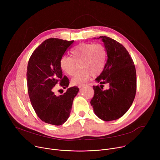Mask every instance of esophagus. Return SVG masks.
Wrapping results in <instances>:
<instances>
[{
  "label": "esophagus",
  "instance_id": "esophagus-1",
  "mask_svg": "<svg viewBox=\"0 0 160 160\" xmlns=\"http://www.w3.org/2000/svg\"><path fill=\"white\" fill-rule=\"evenodd\" d=\"M84 86H85V85H78V88H81L83 87Z\"/></svg>",
  "mask_w": 160,
  "mask_h": 160
}]
</instances>
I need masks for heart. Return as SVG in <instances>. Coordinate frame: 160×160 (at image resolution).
Returning <instances> with one entry per match:
<instances>
[{
  "label": "heart",
  "mask_w": 160,
  "mask_h": 160,
  "mask_svg": "<svg viewBox=\"0 0 160 160\" xmlns=\"http://www.w3.org/2000/svg\"><path fill=\"white\" fill-rule=\"evenodd\" d=\"M71 57L63 56L60 59L61 70L68 75H73L78 65V70L72 78L74 85L84 84L91 77L99 75L106 65L107 51L101 43H83L71 51Z\"/></svg>",
  "instance_id": "heart-1"
}]
</instances>
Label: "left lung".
Masks as SVG:
<instances>
[{"mask_svg": "<svg viewBox=\"0 0 160 160\" xmlns=\"http://www.w3.org/2000/svg\"><path fill=\"white\" fill-rule=\"evenodd\" d=\"M99 38L104 44L108 59L96 78L101 85L93 86L94 96L90 104L98 118L109 122L121 118L130 108L136 93V71L132 58L120 43L106 36ZM103 84H109V88L102 91Z\"/></svg>", "mask_w": 160, "mask_h": 160, "instance_id": "left-lung-1", "label": "left lung"}]
</instances>
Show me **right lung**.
<instances>
[{"label": "right lung", "instance_id": "right-lung-1", "mask_svg": "<svg viewBox=\"0 0 160 160\" xmlns=\"http://www.w3.org/2000/svg\"><path fill=\"white\" fill-rule=\"evenodd\" d=\"M74 40L51 38L45 40L32 53L27 66V80L31 104L43 122L61 125L70 117L75 97L79 88H68L62 95L56 96L53 88L59 82L66 88L70 80L62 77L60 59Z\"/></svg>", "mask_w": 160, "mask_h": 160}]
</instances>
